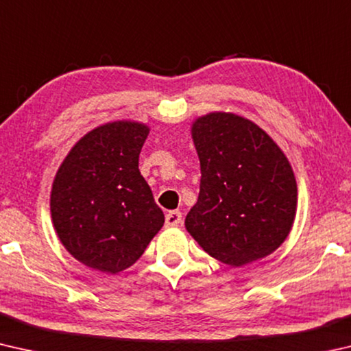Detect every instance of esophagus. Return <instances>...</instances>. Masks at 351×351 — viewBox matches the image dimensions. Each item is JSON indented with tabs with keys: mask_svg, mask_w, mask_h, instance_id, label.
<instances>
[{
	"mask_svg": "<svg viewBox=\"0 0 351 351\" xmlns=\"http://www.w3.org/2000/svg\"><path fill=\"white\" fill-rule=\"evenodd\" d=\"M182 221V213L180 210H170L167 215H165V224L169 228H173V226H178Z\"/></svg>",
	"mask_w": 351,
	"mask_h": 351,
	"instance_id": "34e87169",
	"label": "esophagus"
}]
</instances>
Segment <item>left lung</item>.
Returning <instances> with one entry per match:
<instances>
[{
	"label": "left lung",
	"mask_w": 351,
	"mask_h": 351,
	"mask_svg": "<svg viewBox=\"0 0 351 351\" xmlns=\"http://www.w3.org/2000/svg\"><path fill=\"white\" fill-rule=\"evenodd\" d=\"M201 181L186 229L213 258L243 266L282 245L293 228L297 184L287 156L263 130L232 112L195 121Z\"/></svg>",
	"instance_id": "8db88e82"
}]
</instances>
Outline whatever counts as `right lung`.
<instances>
[{"mask_svg":"<svg viewBox=\"0 0 351 351\" xmlns=\"http://www.w3.org/2000/svg\"><path fill=\"white\" fill-rule=\"evenodd\" d=\"M148 127L111 122L77 142L51 192L56 232L68 252L93 269L116 274L132 266L164 224L139 171Z\"/></svg>","mask_w":351,"mask_h":351,"instance_id":"obj_1","label":"right lung"}]
</instances>
